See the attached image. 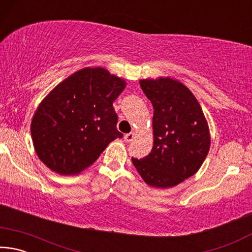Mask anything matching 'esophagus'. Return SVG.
<instances>
[{
	"label": "esophagus",
	"instance_id": "34e87169",
	"mask_svg": "<svg viewBox=\"0 0 252 252\" xmlns=\"http://www.w3.org/2000/svg\"><path fill=\"white\" fill-rule=\"evenodd\" d=\"M134 138H135V133H133V132H131V133H127V134L125 135V141L126 142H131Z\"/></svg>",
	"mask_w": 252,
	"mask_h": 252
}]
</instances>
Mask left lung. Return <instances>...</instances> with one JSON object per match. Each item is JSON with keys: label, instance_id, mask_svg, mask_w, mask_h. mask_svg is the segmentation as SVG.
<instances>
[{"label": "left lung", "instance_id": "obj_1", "mask_svg": "<svg viewBox=\"0 0 252 252\" xmlns=\"http://www.w3.org/2000/svg\"><path fill=\"white\" fill-rule=\"evenodd\" d=\"M153 106V147L132 162L147 185L171 188L201 167L210 148L208 122L198 100L180 81L171 78L140 80Z\"/></svg>", "mask_w": 252, "mask_h": 252}]
</instances>
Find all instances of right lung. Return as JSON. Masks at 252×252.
I'll return each mask as SVG.
<instances>
[{"label":"right lung","mask_w":252,"mask_h":252,"mask_svg":"<svg viewBox=\"0 0 252 252\" xmlns=\"http://www.w3.org/2000/svg\"><path fill=\"white\" fill-rule=\"evenodd\" d=\"M126 85L103 67H84L42 100L32 119L31 135L46 167L62 176L78 174L110 142L122 138L113 102Z\"/></svg>","instance_id":"obj_1"}]
</instances>
